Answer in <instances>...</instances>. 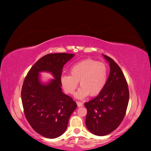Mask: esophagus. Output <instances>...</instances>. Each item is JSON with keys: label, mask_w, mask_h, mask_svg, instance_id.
<instances>
[{"label": "esophagus", "mask_w": 151, "mask_h": 151, "mask_svg": "<svg viewBox=\"0 0 151 151\" xmlns=\"http://www.w3.org/2000/svg\"><path fill=\"white\" fill-rule=\"evenodd\" d=\"M76 104H77V105L78 107H81L83 106V103L81 102H80V101H76Z\"/></svg>", "instance_id": "obj_1"}]
</instances>
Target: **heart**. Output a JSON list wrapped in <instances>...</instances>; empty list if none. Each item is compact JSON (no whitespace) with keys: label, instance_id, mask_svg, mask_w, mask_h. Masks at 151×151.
I'll return each mask as SVG.
<instances>
[{"label":"heart","instance_id":"b5f03b06","mask_svg":"<svg viewBox=\"0 0 151 151\" xmlns=\"http://www.w3.org/2000/svg\"><path fill=\"white\" fill-rule=\"evenodd\" d=\"M70 73L61 76L62 88L67 93L73 94L80 81L81 87L75 97L82 99L89 95L98 96L102 91L106 83L108 69L104 63L87 59L74 64L70 69Z\"/></svg>","mask_w":151,"mask_h":151}]
</instances>
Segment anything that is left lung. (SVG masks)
Wrapping results in <instances>:
<instances>
[{"mask_svg": "<svg viewBox=\"0 0 151 151\" xmlns=\"http://www.w3.org/2000/svg\"><path fill=\"white\" fill-rule=\"evenodd\" d=\"M109 62L110 72L104 89L85 103L86 125L97 136H105L116 130L125 115L129 100L127 83L122 71L111 58L103 54Z\"/></svg>", "mask_w": 151, "mask_h": 151, "instance_id": "left-lung-1", "label": "left lung"}]
</instances>
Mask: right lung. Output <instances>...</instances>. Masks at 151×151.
Wrapping results in <instances>:
<instances>
[{
	"label": "right lung",
	"instance_id": "add662e5",
	"mask_svg": "<svg viewBox=\"0 0 151 151\" xmlns=\"http://www.w3.org/2000/svg\"><path fill=\"white\" fill-rule=\"evenodd\" d=\"M74 54H48L29 71L21 90L25 116L32 129L47 138L60 137L67 129L69 118L77 107L76 102L62 91L60 78L63 65ZM51 73L55 79L43 84L39 73Z\"/></svg>",
	"mask_w": 151,
	"mask_h": 151
}]
</instances>
